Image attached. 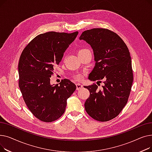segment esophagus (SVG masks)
<instances>
[{
  "label": "esophagus",
  "instance_id": "1",
  "mask_svg": "<svg viewBox=\"0 0 152 152\" xmlns=\"http://www.w3.org/2000/svg\"><path fill=\"white\" fill-rule=\"evenodd\" d=\"M76 89H77V90L81 89H82L83 87V85H82V84H79V83H77V84H76Z\"/></svg>",
  "mask_w": 152,
  "mask_h": 152
}]
</instances>
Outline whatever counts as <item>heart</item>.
<instances>
[{
	"label": "heart",
	"instance_id": "heart-1",
	"mask_svg": "<svg viewBox=\"0 0 152 152\" xmlns=\"http://www.w3.org/2000/svg\"><path fill=\"white\" fill-rule=\"evenodd\" d=\"M87 52H90V50L87 49H86V48H83V49H81L80 50H79L78 51V55L81 54V53H83ZM75 77L77 79V80H81V79L83 78V75H77L75 76Z\"/></svg>",
	"mask_w": 152,
	"mask_h": 152
}]
</instances>
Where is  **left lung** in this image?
<instances>
[{
	"instance_id": "1",
	"label": "left lung",
	"mask_w": 152,
	"mask_h": 152,
	"mask_svg": "<svg viewBox=\"0 0 152 152\" xmlns=\"http://www.w3.org/2000/svg\"><path fill=\"white\" fill-rule=\"evenodd\" d=\"M92 47L95 65L89 75L91 81L101 83L98 86H84L90 95L84 103L86 112L95 120L105 122L120 113L128 100L133 82L131 58L123 39L113 31L93 28L80 36Z\"/></svg>"
}]
</instances>
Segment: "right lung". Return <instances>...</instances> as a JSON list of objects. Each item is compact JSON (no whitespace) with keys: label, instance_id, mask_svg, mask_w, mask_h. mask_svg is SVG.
Wrapping results in <instances>:
<instances>
[{"label":"right lung","instance_id":"right-lung-1","mask_svg":"<svg viewBox=\"0 0 152 152\" xmlns=\"http://www.w3.org/2000/svg\"><path fill=\"white\" fill-rule=\"evenodd\" d=\"M78 34L50 31L34 37L23 49L18 63L19 87L24 101L33 115L43 122L60 118L66 100L76 89L69 79L51 85L53 67Z\"/></svg>","mask_w":152,"mask_h":152}]
</instances>
